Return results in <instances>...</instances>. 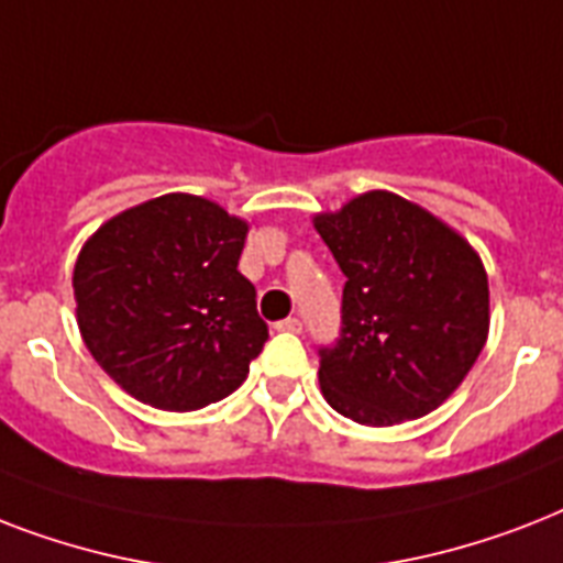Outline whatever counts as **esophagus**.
<instances>
[{
	"mask_svg": "<svg viewBox=\"0 0 563 563\" xmlns=\"http://www.w3.org/2000/svg\"><path fill=\"white\" fill-rule=\"evenodd\" d=\"M274 327H277V330H280V333H300V327H303V324H300V321H298V318H283V321H277V324H274Z\"/></svg>",
	"mask_w": 563,
	"mask_h": 563,
	"instance_id": "obj_1",
	"label": "esophagus"
}]
</instances>
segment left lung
I'll return each instance as SVG.
<instances>
[{
	"label": "left lung",
	"instance_id": "left-lung-1",
	"mask_svg": "<svg viewBox=\"0 0 563 563\" xmlns=\"http://www.w3.org/2000/svg\"><path fill=\"white\" fill-rule=\"evenodd\" d=\"M316 230L347 277L342 330L321 356L339 415L391 427L438 409L488 339V274L467 242L394 192H365Z\"/></svg>",
	"mask_w": 563,
	"mask_h": 563
}]
</instances>
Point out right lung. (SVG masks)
Here are the masks:
<instances>
[{
    "mask_svg": "<svg viewBox=\"0 0 563 563\" xmlns=\"http://www.w3.org/2000/svg\"><path fill=\"white\" fill-rule=\"evenodd\" d=\"M247 224L198 195L119 212L78 254V327L92 360L154 409L192 411L245 383L268 342L239 272Z\"/></svg>",
    "mask_w": 563,
    "mask_h": 563,
    "instance_id": "add662e5",
    "label": "right lung"
}]
</instances>
